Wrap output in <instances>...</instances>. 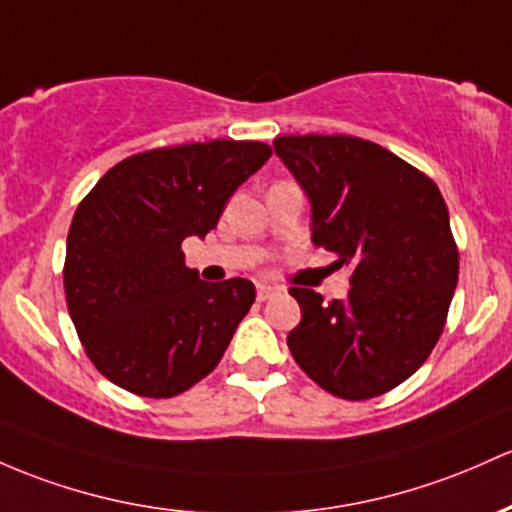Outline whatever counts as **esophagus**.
Returning a JSON list of instances; mask_svg holds the SVG:
<instances>
[{"mask_svg": "<svg viewBox=\"0 0 512 512\" xmlns=\"http://www.w3.org/2000/svg\"><path fill=\"white\" fill-rule=\"evenodd\" d=\"M274 294H277V286H272V284H257V299H260V301L272 299Z\"/></svg>", "mask_w": 512, "mask_h": 512, "instance_id": "34e87169", "label": "esophagus"}]
</instances>
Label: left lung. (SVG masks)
<instances>
[{"mask_svg": "<svg viewBox=\"0 0 512 512\" xmlns=\"http://www.w3.org/2000/svg\"><path fill=\"white\" fill-rule=\"evenodd\" d=\"M274 153L311 204V243L352 269L347 299L291 286L301 323L286 335L296 364L347 401L406 381L440 340L459 252L432 179L352 136H282Z\"/></svg>", "mask_w": 512, "mask_h": 512, "instance_id": "obj_1", "label": "left lung"}]
</instances>
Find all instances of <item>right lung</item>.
<instances>
[{
	"label": "right lung",
	"mask_w": 512,
	"mask_h": 512,
	"mask_svg": "<svg viewBox=\"0 0 512 512\" xmlns=\"http://www.w3.org/2000/svg\"><path fill=\"white\" fill-rule=\"evenodd\" d=\"M269 155L255 140L148 150L111 167L77 206L67 311L94 367L116 386L170 398L221 362L255 284L201 282L182 243L218 226L226 201Z\"/></svg>",
	"instance_id": "1"
}]
</instances>
